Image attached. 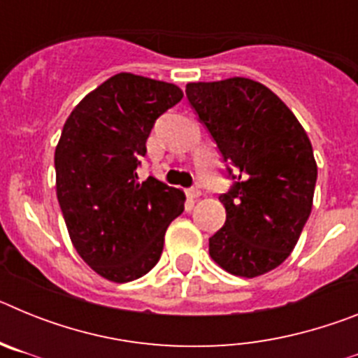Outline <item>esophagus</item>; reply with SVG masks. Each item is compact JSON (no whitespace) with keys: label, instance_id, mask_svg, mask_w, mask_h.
Returning a JSON list of instances; mask_svg holds the SVG:
<instances>
[{"label":"esophagus","instance_id":"34e87169","mask_svg":"<svg viewBox=\"0 0 358 358\" xmlns=\"http://www.w3.org/2000/svg\"><path fill=\"white\" fill-rule=\"evenodd\" d=\"M186 197L188 199H197L201 197V189L197 186H192V188H186Z\"/></svg>","mask_w":358,"mask_h":358}]
</instances>
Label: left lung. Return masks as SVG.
<instances>
[{"label":"left lung","instance_id":"obj_1","mask_svg":"<svg viewBox=\"0 0 358 358\" xmlns=\"http://www.w3.org/2000/svg\"><path fill=\"white\" fill-rule=\"evenodd\" d=\"M186 98L233 181L218 201L226 224L210 255L227 273L255 278L289 258L312 211L317 164L308 136L273 91L251 78L194 82Z\"/></svg>","mask_w":358,"mask_h":358}]
</instances>
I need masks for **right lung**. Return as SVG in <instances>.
I'll return each mask as SVG.
<instances>
[{
	"label": "right lung",
	"mask_w": 358,
	"mask_h": 358,
	"mask_svg": "<svg viewBox=\"0 0 358 358\" xmlns=\"http://www.w3.org/2000/svg\"><path fill=\"white\" fill-rule=\"evenodd\" d=\"M181 98L169 82L120 73L66 120L55 148L57 199L77 252L106 280L147 274L185 210L181 189L154 177L140 182L136 172L156 120Z\"/></svg>",
	"instance_id": "add662e5"
}]
</instances>
